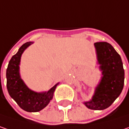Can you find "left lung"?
<instances>
[{
	"label": "left lung",
	"instance_id": "left-lung-1",
	"mask_svg": "<svg viewBox=\"0 0 129 129\" xmlns=\"http://www.w3.org/2000/svg\"><path fill=\"white\" fill-rule=\"evenodd\" d=\"M103 77L95 89L92 101L84 102L94 110H103L110 106L121 93L124 84V69L120 55L106 42L95 43Z\"/></svg>",
	"mask_w": 129,
	"mask_h": 129
}]
</instances>
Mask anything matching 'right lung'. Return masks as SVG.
<instances>
[{"instance_id":"1","label":"right lung","mask_w":129,"mask_h":129,"mask_svg":"<svg viewBox=\"0 0 129 129\" xmlns=\"http://www.w3.org/2000/svg\"><path fill=\"white\" fill-rule=\"evenodd\" d=\"M32 42H26L10 59L6 70V87L9 95L23 110L29 112H39L47 106L53 98L56 84L46 92L37 93L29 89L19 74V64L21 55Z\"/></svg>"}]
</instances>
